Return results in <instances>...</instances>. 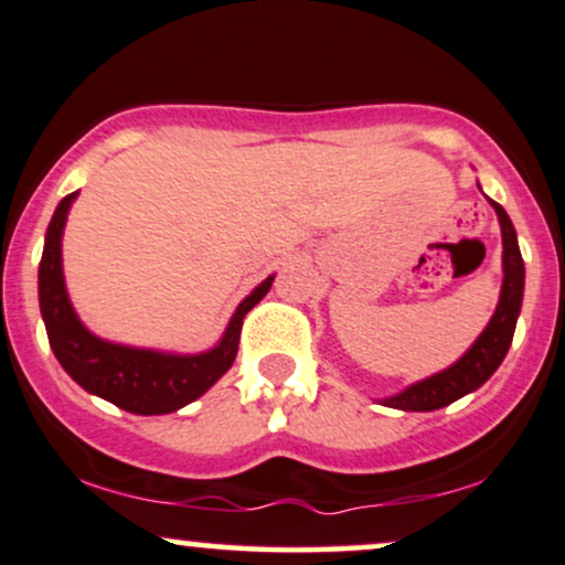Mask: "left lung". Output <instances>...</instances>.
<instances>
[{"instance_id": "left-lung-1", "label": "left lung", "mask_w": 565, "mask_h": 565, "mask_svg": "<svg viewBox=\"0 0 565 565\" xmlns=\"http://www.w3.org/2000/svg\"><path fill=\"white\" fill-rule=\"evenodd\" d=\"M491 206L497 210L499 225H502V263H504V281H502V295H499L497 313L491 316L489 327L483 329V334L478 337L476 345H472L457 364L446 369V372L436 374V377L417 382V385L406 387L404 393L393 395L385 401V406L404 408V412H433V408L449 406L462 395L483 385L491 374L497 372L502 359L508 355L512 334H515V321L521 313L523 302V257L518 249V236L512 228L508 212L491 201Z\"/></svg>"}]
</instances>
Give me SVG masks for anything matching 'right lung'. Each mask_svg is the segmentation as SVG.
Listing matches in <instances>:
<instances>
[{"label":"right lung","mask_w":565,"mask_h":565,"mask_svg":"<svg viewBox=\"0 0 565 565\" xmlns=\"http://www.w3.org/2000/svg\"><path fill=\"white\" fill-rule=\"evenodd\" d=\"M76 193H68L57 204L44 238L42 263H39V305L47 327L50 348L61 366L87 393L111 401L114 406L132 414H170L196 401L228 372L238 353L244 316L268 295L274 276L263 281L238 305L225 329L223 342L201 355H164L153 350L121 348L97 340L76 319L71 308L61 270V236L66 225L68 206Z\"/></svg>","instance_id":"add662e5"}]
</instances>
